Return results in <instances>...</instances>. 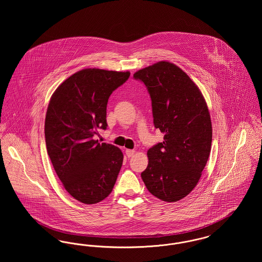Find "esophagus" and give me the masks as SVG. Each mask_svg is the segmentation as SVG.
Returning <instances> with one entry per match:
<instances>
[{"mask_svg":"<svg viewBox=\"0 0 262 262\" xmlns=\"http://www.w3.org/2000/svg\"><path fill=\"white\" fill-rule=\"evenodd\" d=\"M125 154L126 156L129 158V157H133L134 154H135V150L133 149H126L125 150Z\"/></svg>","mask_w":262,"mask_h":262,"instance_id":"1","label":"esophagus"}]
</instances>
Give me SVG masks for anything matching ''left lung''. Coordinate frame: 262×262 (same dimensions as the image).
Masks as SVG:
<instances>
[{
	"instance_id": "1",
	"label": "left lung",
	"mask_w": 262,
	"mask_h": 262,
	"mask_svg": "<svg viewBox=\"0 0 262 262\" xmlns=\"http://www.w3.org/2000/svg\"><path fill=\"white\" fill-rule=\"evenodd\" d=\"M134 77L147 88L154 126L164 134L163 142L147 151L142 181L159 200L178 201L198 185L210 154L212 125L206 102L198 85L172 62H156Z\"/></svg>"
}]
</instances>
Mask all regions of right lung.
Instances as JSON below:
<instances>
[{"label": "right lung", "mask_w": 262, "mask_h": 262, "mask_svg": "<svg viewBox=\"0 0 262 262\" xmlns=\"http://www.w3.org/2000/svg\"><path fill=\"white\" fill-rule=\"evenodd\" d=\"M129 72L84 69L67 78L51 97L45 140L51 162L66 190L76 200L94 204L113 190L124 155L110 143L94 139L107 128V103Z\"/></svg>", "instance_id": "right-lung-1"}]
</instances>
